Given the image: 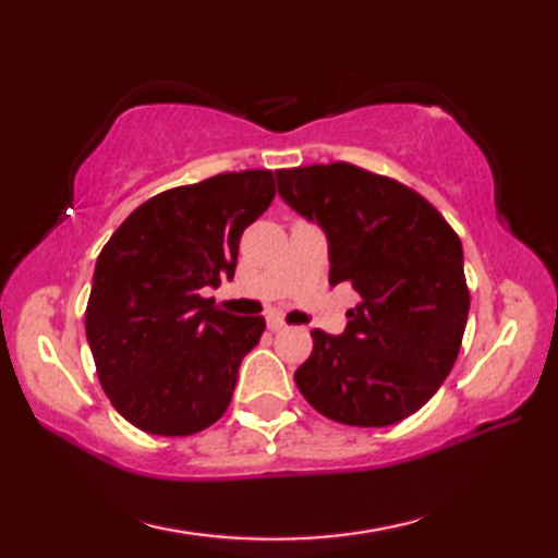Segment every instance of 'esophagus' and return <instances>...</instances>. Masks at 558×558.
Wrapping results in <instances>:
<instances>
[{
  "mask_svg": "<svg viewBox=\"0 0 558 558\" xmlns=\"http://www.w3.org/2000/svg\"><path fill=\"white\" fill-rule=\"evenodd\" d=\"M266 326H268V330H272V333H278V330H286L288 328V324L282 322L278 314H268L266 316Z\"/></svg>",
  "mask_w": 558,
  "mask_h": 558,
  "instance_id": "1",
  "label": "esophagus"
}]
</instances>
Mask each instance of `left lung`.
Segmentation results:
<instances>
[{
  "label": "left lung",
  "instance_id": "left-lung-1",
  "mask_svg": "<svg viewBox=\"0 0 558 558\" xmlns=\"http://www.w3.org/2000/svg\"><path fill=\"white\" fill-rule=\"evenodd\" d=\"M276 180L282 201L326 234L330 286L360 294L340 336L312 330L294 384L340 424L410 417L453 369L465 333L458 234L417 192L348 162L278 170Z\"/></svg>",
  "mask_w": 558,
  "mask_h": 558
}]
</instances>
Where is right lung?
Listing matches in <instances>:
<instances>
[{
	"label": "right lung",
	"mask_w": 558,
	"mask_h": 558,
	"mask_svg": "<svg viewBox=\"0 0 558 558\" xmlns=\"http://www.w3.org/2000/svg\"><path fill=\"white\" fill-rule=\"evenodd\" d=\"M272 196V172L218 174L148 198L98 256L86 338L114 410L156 436H189L228 410L264 316L201 298L234 278L240 236Z\"/></svg>",
	"instance_id": "obj_1"
}]
</instances>
